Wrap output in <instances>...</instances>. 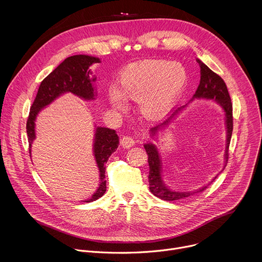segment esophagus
Returning <instances> with one entry per match:
<instances>
[{
	"instance_id": "34e87169",
	"label": "esophagus",
	"mask_w": 262,
	"mask_h": 262,
	"mask_svg": "<svg viewBox=\"0 0 262 262\" xmlns=\"http://www.w3.org/2000/svg\"><path fill=\"white\" fill-rule=\"evenodd\" d=\"M136 143H137V140H136L135 138L127 137V136L123 137V138L121 139V141H120V144H121V146H122L123 148H130V147H133Z\"/></svg>"
}]
</instances>
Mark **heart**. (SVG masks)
<instances>
[{
	"label": "heart",
	"instance_id": "obj_1",
	"mask_svg": "<svg viewBox=\"0 0 262 262\" xmlns=\"http://www.w3.org/2000/svg\"><path fill=\"white\" fill-rule=\"evenodd\" d=\"M189 76L179 62L142 60L128 64L119 76V88L107 90V99L114 108L125 111L127 100L139 101L141 114L150 120L164 118L180 98Z\"/></svg>",
	"mask_w": 262,
	"mask_h": 262
}]
</instances>
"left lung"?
Wrapping results in <instances>:
<instances>
[{
  "mask_svg": "<svg viewBox=\"0 0 262 262\" xmlns=\"http://www.w3.org/2000/svg\"><path fill=\"white\" fill-rule=\"evenodd\" d=\"M196 61L200 65V84L192 97L191 101L194 99H206V100H212L216 102L223 110L224 114H225V125H226V148H225V155H224V167L222 171L225 169L227 162H228V149L229 144L232 136V129H233V119H232V103L230 99V95L228 93L227 86L223 79L214 73L212 70H210L200 59H196ZM188 105L185 104L183 106L178 107L174 113L162 124L155 126L150 128V137L152 140L157 141V137L160 132L164 130L166 126L170 124V122L175 119V117L178 116L179 113H181L182 110ZM144 148L148 155V164H149V190L150 192L157 196L160 199L166 200V201H174V200H182L184 198H188L196 193H200L204 191L207 186L212 182L216 177L214 176L212 180L206 184L203 185L202 188L195 191H189V192H180L170 189L169 186L165 183L162 173V159L161 155L159 152V148L154 143H145ZM221 171V172H222ZM220 172V173H221Z\"/></svg>",
  "mask_w": 262,
  "mask_h": 262,
  "instance_id": "left-lung-1",
  "label": "left lung"
}]
</instances>
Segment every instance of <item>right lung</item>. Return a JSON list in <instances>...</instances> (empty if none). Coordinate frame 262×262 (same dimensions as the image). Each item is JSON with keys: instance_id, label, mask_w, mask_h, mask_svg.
<instances>
[{"instance_id": "1", "label": "right lung", "mask_w": 262, "mask_h": 262, "mask_svg": "<svg viewBox=\"0 0 262 262\" xmlns=\"http://www.w3.org/2000/svg\"><path fill=\"white\" fill-rule=\"evenodd\" d=\"M100 63V59L88 55H74L66 58L41 82L36 98L31 106L27 121V134L31 147L36 139L35 121L37 116L49 104L66 93H72L83 100L91 101L96 98L97 92L94 85L96 77L92 76L90 66ZM93 139V156L99 172V185L90 199L84 202H92L100 198L106 191L105 163L111 155L116 151L119 145V137L116 130L107 127L96 126Z\"/></svg>"}]
</instances>
